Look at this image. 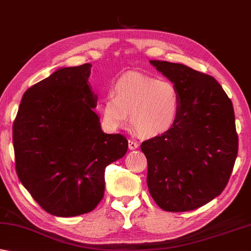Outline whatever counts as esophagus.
I'll list each match as a JSON object with an SVG mask.
<instances>
[{
  "label": "esophagus",
  "instance_id": "esophagus-1",
  "mask_svg": "<svg viewBox=\"0 0 251 251\" xmlns=\"http://www.w3.org/2000/svg\"><path fill=\"white\" fill-rule=\"evenodd\" d=\"M139 148V143L136 141L133 140H129V149L130 150H135Z\"/></svg>",
  "mask_w": 251,
  "mask_h": 251
}]
</instances>
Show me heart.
<instances>
[{
    "label": "heart",
    "instance_id": "b5f03b06",
    "mask_svg": "<svg viewBox=\"0 0 251 251\" xmlns=\"http://www.w3.org/2000/svg\"><path fill=\"white\" fill-rule=\"evenodd\" d=\"M181 109L179 89L173 82L141 73L127 74L113 86L112 95L101 100V115L111 130L129 122L144 138L167 133L176 124Z\"/></svg>",
    "mask_w": 251,
    "mask_h": 251
}]
</instances>
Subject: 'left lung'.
<instances>
[{"label": "left lung", "instance_id": "left-lung-1", "mask_svg": "<svg viewBox=\"0 0 251 251\" xmlns=\"http://www.w3.org/2000/svg\"><path fill=\"white\" fill-rule=\"evenodd\" d=\"M179 89L180 115L167 133L144 141L149 191L160 209L196 210L220 196L238 152L231 100L216 79L180 63L151 60Z\"/></svg>", "mask_w": 251, "mask_h": 251}]
</instances>
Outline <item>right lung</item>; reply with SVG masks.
Wrapping results in <instances>:
<instances>
[{"label":"right lung","mask_w":251,"mask_h":251,"mask_svg":"<svg viewBox=\"0 0 251 251\" xmlns=\"http://www.w3.org/2000/svg\"><path fill=\"white\" fill-rule=\"evenodd\" d=\"M91 64L63 68L24 94L13 124L15 168L48 213H89L105 192V169L124 157L127 140L106 134L94 112Z\"/></svg>","instance_id":"add662e5"}]
</instances>
